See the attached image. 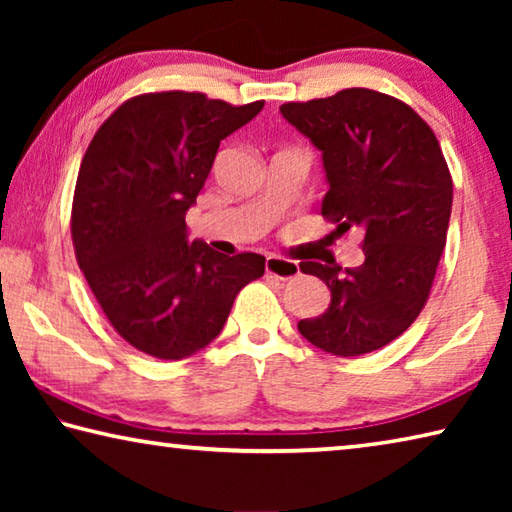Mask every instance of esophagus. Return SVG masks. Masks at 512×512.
<instances>
[{
    "instance_id": "esophagus-1",
    "label": "esophagus",
    "mask_w": 512,
    "mask_h": 512,
    "mask_svg": "<svg viewBox=\"0 0 512 512\" xmlns=\"http://www.w3.org/2000/svg\"><path fill=\"white\" fill-rule=\"evenodd\" d=\"M266 273L275 275L277 280H291V277H298L300 266L293 259H284L280 255H268L266 257Z\"/></svg>"
}]
</instances>
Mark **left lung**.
I'll use <instances>...</instances> for the list:
<instances>
[{
  "instance_id": "1",
  "label": "left lung",
  "mask_w": 512,
  "mask_h": 512,
  "mask_svg": "<svg viewBox=\"0 0 512 512\" xmlns=\"http://www.w3.org/2000/svg\"><path fill=\"white\" fill-rule=\"evenodd\" d=\"M284 119L323 151L329 192L323 212L336 230L363 232L357 268L302 262L332 291L325 314L300 334L336 357L384 348L427 305L447 244L452 173L436 135L404 101L366 88L289 101Z\"/></svg>"
}]
</instances>
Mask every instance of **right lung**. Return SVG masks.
Returning a JSON list of instances; mask_svg holds the SVG:
<instances>
[{
	"label": "right lung",
	"mask_w": 512,
	"mask_h": 512,
	"mask_svg": "<svg viewBox=\"0 0 512 512\" xmlns=\"http://www.w3.org/2000/svg\"><path fill=\"white\" fill-rule=\"evenodd\" d=\"M262 108L149 92L121 103L94 133L74 189V253L103 314L135 350L192 357L219 336L237 293L264 275L262 255L189 244L185 225L221 140Z\"/></svg>",
	"instance_id": "obj_1"
}]
</instances>
